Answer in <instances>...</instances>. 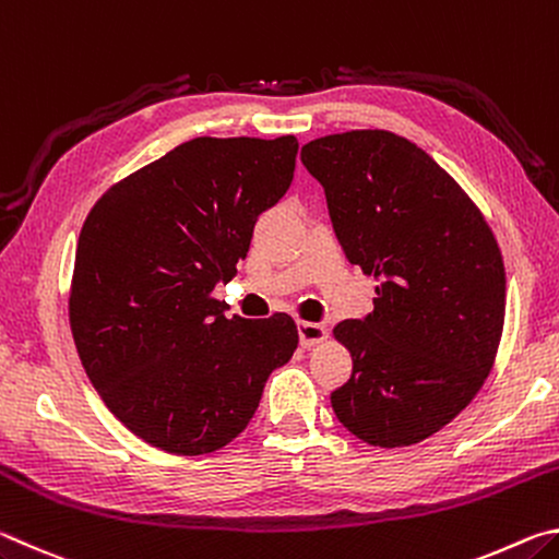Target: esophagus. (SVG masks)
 Masks as SVG:
<instances>
[{"label": "esophagus", "mask_w": 559, "mask_h": 559, "mask_svg": "<svg viewBox=\"0 0 559 559\" xmlns=\"http://www.w3.org/2000/svg\"><path fill=\"white\" fill-rule=\"evenodd\" d=\"M298 337L302 347H313L328 340V328L323 323H298Z\"/></svg>", "instance_id": "obj_1"}]
</instances>
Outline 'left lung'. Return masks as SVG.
Masks as SVG:
<instances>
[{"label":"left lung","instance_id":"8db88e82","mask_svg":"<svg viewBox=\"0 0 559 559\" xmlns=\"http://www.w3.org/2000/svg\"><path fill=\"white\" fill-rule=\"evenodd\" d=\"M347 261L374 276V310L333 333L353 374L330 394L372 447H412L471 404L493 367L506 269L484 214L449 173L386 130L302 145Z\"/></svg>","mask_w":559,"mask_h":559}]
</instances>
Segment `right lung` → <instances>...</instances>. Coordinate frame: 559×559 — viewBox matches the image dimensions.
Instances as JSON below:
<instances>
[{"instance_id":"add662e5","label":"right lung","mask_w":559,"mask_h":559,"mask_svg":"<svg viewBox=\"0 0 559 559\" xmlns=\"http://www.w3.org/2000/svg\"><path fill=\"white\" fill-rule=\"evenodd\" d=\"M298 140L194 138L110 187L79 236L69 318L91 384L177 456L239 437L298 347L293 318H226L212 293L288 192Z\"/></svg>"}]
</instances>
